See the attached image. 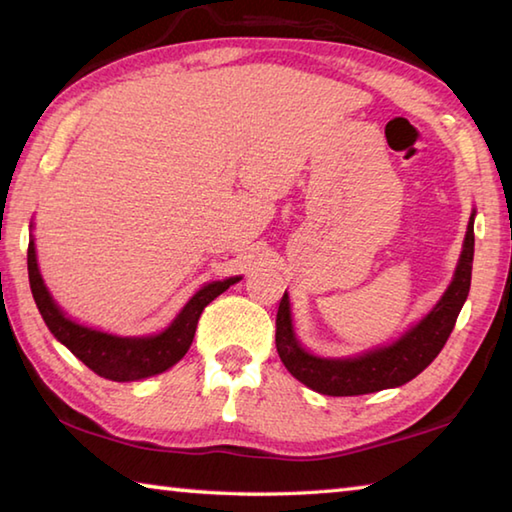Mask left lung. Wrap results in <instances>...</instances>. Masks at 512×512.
<instances>
[{"instance_id":"1","label":"left lung","mask_w":512,"mask_h":512,"mask_svg":"<svg viewBox=\"0 0 512 512\" xmlns=\"http://www.w3.org/2000/svg\"><path fill=\"white\" fill-rule=\"evenodd\" d=\"M472 257H475V212L468 221L457 271L434 309L392 345L353 358H320L306 351L295 338L291 304L284 293L275 320V345L284 367L313 392L327 396H360L410 383L439 356L450 338L461 306L470 293Z\"/></svg>"}]
</instances>
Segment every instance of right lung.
Returning a JSON list of instances; mask_svg holds the SVG:
<instances>
[{
  "mask_svg": "<svg viewBox=\"0 0 512 512\" xmlns=\"http://www.w3.org/2000/svg\"><path fill=\"white\" fill-rule=\"evenodd\" d=\"M239 280L241 277H228L224 282H210L201 286L190 297V302L183 306L181 313L176 315L170 327L156 333V336L120 338L111 336V333L82 327V324L69 320L60 311L51 293L46 291L40 268H37L35 241H29V282L33 300L42 313L46 327L73 356L85 362L94 374L107 380H116V383L150 378L176 365L192 345L203 309Z\"/></svg>",
  "mask_w": 512,
  "mask_h": 512,
  "instance_id": "right-lung-1",
  "label": "right lung"
}]
</instances>
